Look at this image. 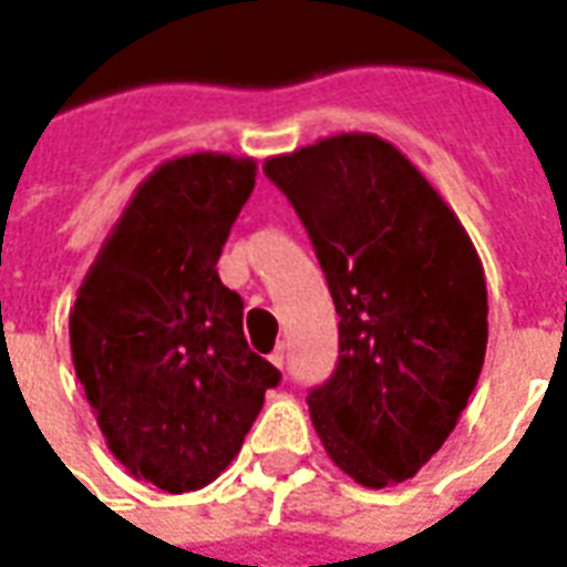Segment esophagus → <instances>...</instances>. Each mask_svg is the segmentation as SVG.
Segmentation results:
<instances>
[{
    "label": "esophagus",
    "instance_id": "obj_1",
    "mask_svg": "<svg viewBox=\"0 0 567 567\" xmlns=\"http://www.w3.org/2000/svg\"><path fill=\"white\" fill-rule=\"evenodd\" d=\"M271 363H275L277 369H284V363H287V348H284V344H277L275 351H271Z\"/></svg>",
    "mask_w": 567,
    "mask_h": 567
}]
</instances>
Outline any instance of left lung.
<instances>
[{
  "mask_svg": "<svg viewBox=\"0 0 567 567\" xmlns=\"http://www.w3.org/2000/svg\"><path fill=\"white\" fill-rule=\"evenodd\" d=\"M262 171L308 228L339 315V367L308 393L317 436L354 483H405L483 372L480 252L427 176L375 134L323 136Z\"/></svg>",
  "mask_w": 567,
  "mask_h": 567,
  "instance_id": "1",
  "label": "left lung"
}]
</instances>
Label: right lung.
Instances as JSON below:
<instances>
[{
	"label": "right lung",
	"instance_id": "add662e5",
	"mask_svg": "<svg viewBox=\"0 0 567 567\" xmlns=\"http://www.w3.org/2000/svg\"><path fill=\"white\" fill-rule=\"evenodd\" d=\"M256 162L195 152L134 188L70 311L75 375L124 470L171 495L235 461L280 381L244 339V302L216 262Z\"/></svg>",
	"mask_w": 567,
	"mask_h": 567
}]
</instances>
